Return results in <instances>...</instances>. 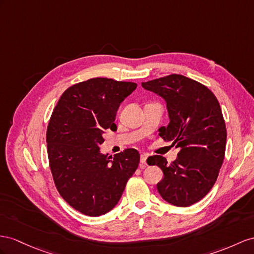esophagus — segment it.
<instances>
[{"mask_svg":"<svg viewBox=\"0 0 254 254\" xmlns=\"http://www.w3.org/2000/svg\"><path fill=\"white\" fill-rule=\"evenodd\" d=\"M147 158H148L147 154H141V157H140V163H139V167H140V168L147 167Z\"/></svg>","mask_w":254,"mask_h":254,"instance_id":"esophagus-1","label":"esophagus"}]
</instances>
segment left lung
I'll return each instance as SVG.
<instances>
[{
    "mask_svg": "<svg viewBox=\"0 0 254 254\" xmlns=\"http://www.w3.org/2000/svg\"><path fill=\"white\" fill-rule=\"evenodd\" d=\"M166 102L170 123L159 135L173 141L180 151L172 163L162 155L150 157L164 177L157 185L167 203L188 207L211 190L222 166L226 127L217 97L204 84L183 75L172 74L141 82Z\"/></svg>",
    "mask_w": 254,
    "mask_h": 254,
    "instance_id": "obj_1",
    "label": "left lung"
}]
</instances>
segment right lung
Listing matches in <instances>:
<instances>
[{"label":"right lung","instance_id":"obj_1","mask_svg":"<svg viewBox=\"0 0 254 254\" xmlns=\"http://www.w3.org/2000/svg\"><path fill=\"white\" fill-rule=\"evenodd\" d=\"M136 87L135 82L91 78L65 90L50 117L46 141L55 185L63 199L86 216L112 210L138 167L136 149L114 158L100 152L104 131L117 127V110Z\"/></svg>","mask_w":254,"mask_h":254}]
</instances>
